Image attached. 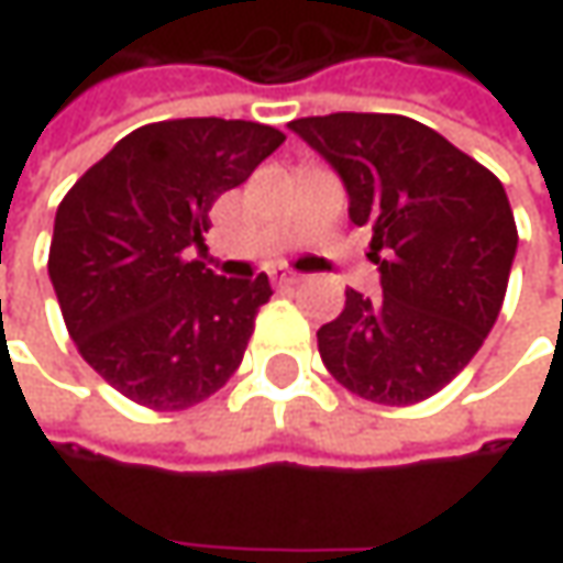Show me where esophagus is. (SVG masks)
Returning a JSON list of instances; mask_svg holds the SVG:
<instances>
[{"label": "esophagus", "mask_w": 563, "mask_h": 563, "mask_svg": "<svg viewBox=\"0 0 563 563\" xmlns=\"http://www.w3.org/2000/svg\"><path fill=\"white\" fill-rule=\"evenodd\" d=\"M272 282L275 285H300V275H294L288 269H272Z\"/></svg>", "instance_id": "obj_1"}]
</instances>
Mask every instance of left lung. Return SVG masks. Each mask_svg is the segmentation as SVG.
<instances>
[{"instance_id":"left-lung-1","label":"left lung","mask_w":563,"mask_h":563,"mask_svg":"<svg viewBox=\"0 0 563 563\" xmlns=\"http://www.w3.org/2000/svg\"><path fill=\"white\" fill-rule=\"evenodd\" d=\"M341 175L373 228L382 294L344 291L319 357L360 398L407 407L464 369L501 313L517 225L501 181L407 115L335 112L288 124Z\"/></svg>"}]
</instances>
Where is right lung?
Listing matches in <instances>:
<instances>
[{"label":"right lung","instance_id":"right-lung-1","mask_svg":"<svg viewBox=\"0 0 563 563\" xmlns=\"http://www.w3.org/2000/svg\"><path fill=\"white\" fill-rule=\"evenodd\" d=\"M285 143L260 121L172 119L121 137L58 203L49 278L80 357L124 398L187 410L241 366L272 288L190 260L209 209Z\"/></svg>","mask_w":563,"mask_h":563}]
</instances>
